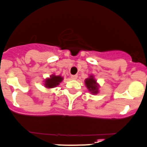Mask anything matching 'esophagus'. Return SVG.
Returning a JSON list of instances; mask_svg holds the SVG:
<instances>
[{
	"mask_svg": "<svg viewBox=\"0 0 147 147\" xmlns=\"http://www.w3.org/2000/svg\"><path fill=\"white\" fill-rule=\"evenodd\" d=\"M77 77H78V76L77 75H72L71 76V79L76 80L77 78Z\"/></svg>",
	"mask_w": 147,
	"mask_h": 147,
	"instance_id": "esophagus-1",
	"label": "esophagus"
}]
</instances>
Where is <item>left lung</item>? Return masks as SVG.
<instances>
[{
	"mask_svg": "<svg viewBox=\"0 0 147 147\" xmlns=\"http://www.w3.org/2000/svg\"><path fill=\"white\" fill-rule=\"evenodd\" d=\"M86 84L87 88L91 92L94 93V94L97 92V86L96 85V80L93 79L92 76H90V78L86 80Z\"/></svg>",
	"mask_w": 147,
	"mask_h": 147,
	"instance_id": "1",
	"label": "left lung"
}]
</instances>
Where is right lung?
Instances as JSON below:
<instances>
[{
	"label": "right lung",
	"mask_w": 147,
	"mask_h": 147,
	"mask_svg": "<svg viewBox=\"0 0 147 147\" xmlns=\"http://www.w3.org/2000/svg\"><path fill=\"white\" fill-rule=\"evenodd\" d=\"M62 80V78L61 76H52L51 78H48L45 80V86L47 88H54L57 86Z\"/></svg>",
	"instance_id": "add662e5"
}]
</instances>
